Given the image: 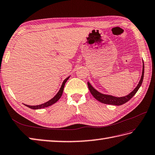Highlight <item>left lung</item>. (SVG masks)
Masks as SVG:
<instances>
[{
  "label": "left lung",
  "mask_w": 155,
  "mask_h": 155,
  "mask_svg": "<svg viewBox=\"0 0 155 155\" xmlns=\"http://www.w3.org/2000/svg\"><path fill=\"white\" fill-rule=\"evenodd\" d=\"M143 62V66H142V72L140 80V81H139L138 85L136 86L135 89L133 90L131 93H129L128 95L120 97H114V96H112L110 95H107V94L101 93L99 92L98 91H97L95 88H94L91 85V84H90L89 82H88L87 83L88 87H89V89L91 93L92 94V95L97 100V101L102 103V104L114 105H121L126 104V103L128 102L129 100L135 95L136 92L138 91L139 88L140 87L141 84L142 83V81H143L144 72V62Z\"/></svg>",
  "instance_id": "1"
}]
</instances>
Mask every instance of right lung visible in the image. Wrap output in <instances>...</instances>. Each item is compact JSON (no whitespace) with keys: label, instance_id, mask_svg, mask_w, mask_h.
Wrapping results in <instances>:
<instances>
[{"label":"right lung","instance_id":"add662e5","mask_svg":"<svg viewBox=\"0 0 155 155\" xmlns=\"http://www.w3.org/2000/svg\"><path fill=\"white\" fill-rule=\"evenodd\" d=\"M69 78H70V77H67L66 78V79H64V81H63V83L62 84L61 87H60V90L58 91V92L57 93L56 95L54 96L53 98H51L48 101L44 103V104L38 105H25V104H24V105L27 106V107H28L31 108V109H33V110H39V109L48 107H49V106L54 104L55 103H56L58 101V100L60 99V97H61V96L62 95V93H63V91H64V85H65V83H66V82L68 81Z\"/></svg>","mask_w":155,"mask_h":155}]
</instances>
